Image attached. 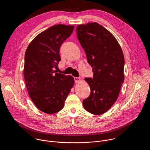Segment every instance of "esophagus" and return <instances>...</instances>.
<instances>
[{
  "mask_svg": "<svg viewBox=\"0 0 150 150\" xmlns=\"http://www.w3.org/2000/svg\"><path fill=\"white\" fill-rule=\"evenodd\" d=\"M74 80H75V82H79L81 81V79L80 78H76V77H75L74 78Z\"/></svg>",
  "mask_w": 150,
  "mask_h": 150,
  "instance_id": "34e87169",
  "label": "esophagus"
}]
</instances>
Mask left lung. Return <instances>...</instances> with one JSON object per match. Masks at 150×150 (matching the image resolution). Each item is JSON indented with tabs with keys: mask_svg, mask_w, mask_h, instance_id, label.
Segmentation results:
<instances>
[{
	"mask_svg": "<svg viewBox=\"0 0 150 150\" xmlns=\"http://www.w3.org/2000/svg\"><path fill=\"white\" fill-rule=\"evenodd\" d=\"M76 31L94 72L93 78H85L91 93L83 106L93 115H102L117 100L124 81L123 52L115 36L98 23L79 25Z\"/></svg>",
	"mask_w": 150,
	"mask_h": 150,
	"instance_id": "left-lung-1",
	"label": "left lung"
}]
</instances>
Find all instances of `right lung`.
Listing matches in <instances>:
<instances>
[{
    "label": "right lung",
    "instance_id": "add662e5",
    "mask_svg": "<svg viewBox=\"0 0 150 150\" xmlns=\"http://www.w3.org/2000/svg\"><path fill=\"white\" fill-rule=\"evenodd\" d=\"M74 25H54L38 34L25 53L24 76L28 93L41 112L60 111L74 84V78L56 72L60 47L73 32Z\"/></svg>",
    "mask_w": 150,
    "mask_h": 150
}]
</instances>
